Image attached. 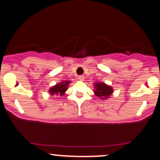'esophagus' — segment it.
Segmentation results:
<instances>
[{"mask_svg": "<svg viewBox=\"0 0 160 160\" xmlns=\"http://www.w3.org/2000/svg\"><path fill=\"white\" fill-rule=\"evenodd\" d=\"M78 79L80 80H81V81H82V80H84V77L82 76V75H80V76L78 77Z\"/></svg>", "mask_w": 160, "mask_h": 160, "instance_id": "1", "label": "esophagus"}]
</instances>
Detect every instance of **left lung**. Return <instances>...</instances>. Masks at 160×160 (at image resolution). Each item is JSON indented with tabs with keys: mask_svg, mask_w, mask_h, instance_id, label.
<instances>
[{
	"mask_svg": "<svg viewBox=\"0 0 160 160\" xmlns=\"http://www.w3.org/2000/svg\"><path fill=\"white\" fill-rule=\"evenodd\" d=\"M95 90V95L102 100L107 99L113 93V89L111 86L104 83V82H95L94 84Z\"/></svg>",
	"mask_w": 160,
	"mask_h": 160,
	"instance_id": "8db88e82",
	"label": "left lung"
}]
</instances>
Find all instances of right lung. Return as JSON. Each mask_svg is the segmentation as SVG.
<instances>
[{"label": "right lung", "instance_id": "obj_1", "mask_svg": "<svg viewBox=\"0 0 160 160\" xmlns=\"http://www.w3.org/2000/svg\"><path fill=\"white\" fill-rule=\"evenodd\" d=\"M70 83V81H62L59 83L56 84V86H52L49 89V92L50 93V95H65V92L66 90L68 89V84Z\"/></svg>", "mask_w": 160, "mask_h": 160}]
</instances>
